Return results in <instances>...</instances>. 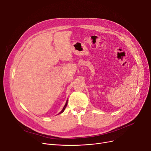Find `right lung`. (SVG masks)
<instances>
[{"label": "right lung", "instance_id": "obj_1", "mask_svg": "<svg viewBox=\"0 0 151 151\" xmlns=\"http://www.w3.org/2000/svg\"><path fill=\"white\" fill-rule=\"evenodd\" d=\"M67 101H66V104H65V106H63V109H62V110L59 113V114H61L62 113H63V111H64V110H65V108H66V106H67Z\"/></svg>", "mask_w": 151, "mask_h": 151}]
</instances>
